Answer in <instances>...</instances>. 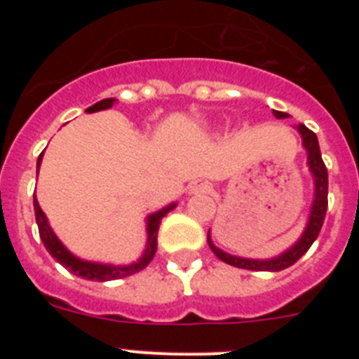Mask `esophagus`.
Here are the masks:
<instances>
[{"mask_svg":"<svg viewBox=\"0 0 359 359\" xmlns=\"http://www.w3.org/2000/svg\"><path fill=\"white\" fill-rule=\"evenodd\" d=\"M205 190H207V187H205V183H199V182L192 183V185L189 187V192H190V194H196V192H205Z\"/></svg>","mask_w":359,"mask_h":359,"instance_id":"1","label":"esophagus"}]
</instances>
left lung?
<instances>
[{
    "mask_svg": "<svg viewBox=\"0 0 359 359\" xmlns=\"http://www.w3.org/2000/svg\"><path fill=\"white\" fill-rule=\"evenodd\" d=\"M273 115L277 118H287L290 116L287 113H282V111L275 109ZM297 129L300 133V136H302V145L307 152V167L311 170L313 182H315V196H313L309 217H307V224L304 228L302 236H300V239L293 246H290L280 255L271 257V259H246V257L230 255V253L217 248L212 243L210 230H208V246L215 253V257L221 259L223 262H226V264L243 269H252V271H280V269H286L290 266H293L311 248V244L315 243L316 237H318L320 230H322L323 219H325V212H327V169H325V163L322 160L318 138H316L315 133L307 129L304 123H298Z\"/></svg>",
    "mask_w": 359,
    "mask_h": 359,
    "instance_id": "left-lung-1",
    "label": "left lung"
}]
</instances>
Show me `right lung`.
Listing matches in <instances>:
<instances>
[{
    "label": "right lung",
    "mask_w": 359,
    "mask_h": 359,
    "mask_svg": "<svg viewBox=\"0 0 359 359\" xmlns=\"http://www.w3.org/2000/svg\"><path fill=\"white\" fill-rule=\"evenodd\" d=\"M115 102H116V98H104V100H100V102L88 107L86 113H97V111L109 109ZM43 154L44 152H41L39 158H37V172H39L41 161H43ZM174 208H176V203H170V205L163 207L161 210L152 212V214L147 215V219H145L147 243H145V250L138 261L131 262V264H104V262L84 261V259H81V257L73 255V253L66 248L65 244L61 243V239L55 236V231L52 230V226H50L48 223V217H46V214H44L43 210H41L39 201H37V198L34 196V210H36L37 228H39V236L44 244V248L48 250L50 255H52L53 259H57V262L65 266V268L68 269V271H72L73 275L86 278V280H95V282L116 280V278H126L129 277V275H135L138 273V271H142V269L152 261L154 253H156L158 228H160L161 219L169 214L170 210H174Z\"/></svg>",
    "instance_id": "obj_1"
}]
</instances>
